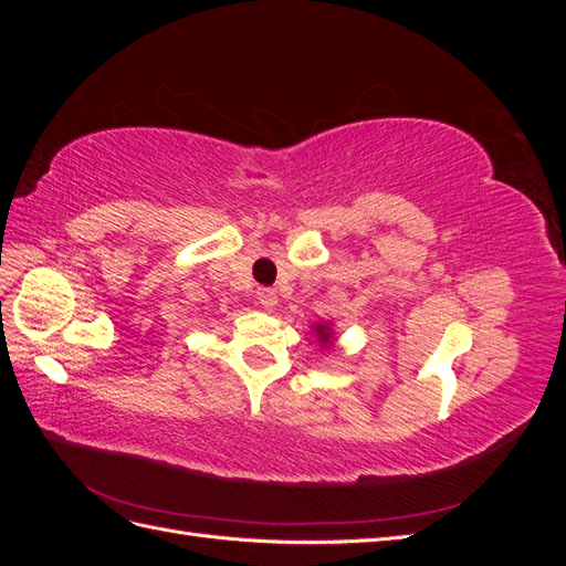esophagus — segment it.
<instances>
[{
	"instance_id": "34e87169",
	"label": "esophagus",
	"mask_w": 566,
	"mask_h": 566,
	"mask_svg": "<svg viewBox=\"0 0 566 566\" xmlns=\"http://www.w3.org/2000/svg\"><path fill=\"white\" fill-rule=\"evenodd\" d=\"M256 302H260L264 310H271V306H276L279 297L271 287H256Z\"/></svg>"
}]
</instances>
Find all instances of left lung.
Returning a JSON list of instances; mask_svg holds the SVG:
<instances>
[{"label": "left lung", "instance_id": "obj_1", "mask_svg": "<svg viewBox=\"0 0 566 566\" xmlns=\"http://www.w3.org/2000/svg\"><path fill=\"white\" fill-rule=\"evenodd\" d=\"M316 335H318L321 345H328V342H331V333H328V328H325V325H316Z\"/></svg>", "mask_w": 566, "mask_h": 566}]
</instances>
